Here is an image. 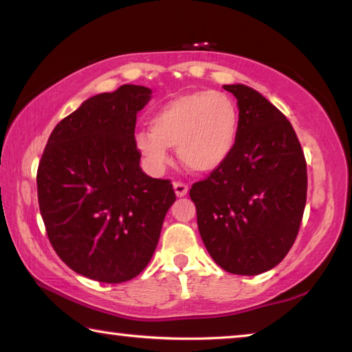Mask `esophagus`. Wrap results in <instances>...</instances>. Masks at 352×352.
I'll return each instance as SVG.
<instances>
[{
  "label": "esophagus",
  "mask_w": 352,
  "mask_h": 352,
  "mask_svg": "<svg viewBox=\"0 0 352 352\" xmlns=\"http://www.w3.org/2000/svg\"><path fill=\"white\" fill-rule=\"evenodd\" d=\"M174 190H175V194L178 195V197H184V195L188 194L189 188H188V184H186V183L175 182V183H174Z\"/></svg>",
  "instance_id": "esophagus-1"
}]
</instances>
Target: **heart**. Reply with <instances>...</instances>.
Instances as JSON below:
<instances>
[{
  "instance_id": "obj_1",
  "label": "heart",
  "mask_w": 352,
  "mask_h": 352,
  "mask_svg": "<svg viewBox=\"0 0 352 352\" xmlns=\"http://www.w3.org/2000/svg\"><path fill=\"white\" fill-rule=\"evenodd\" d=\"M239 135L233 99L220 91H194L160 107L151 118V132L136 133V147L155 168L169 162L168 147H177L182 164L205 174L222 166Z\"/></svg>"
}]
</instances>
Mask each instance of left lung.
<instances>
[{
  "label": "left lung",
  "instance_id": "1",
  "mask_svg": "<svg viewBox=\"0 0 352 352\" xmlns=\"http://www.w3.org/2000/svg\"><path fill=\"white\" fill-rule=\"evenodd\" d=\"M239 107L228 160L189 197L208 253L234 275H259L281 262L300 231L307 194L306 158L294 127L247 85H225Z\"/></svg>",
  "mask_w": 352,
  "mask_h": 352
}]
</instances>
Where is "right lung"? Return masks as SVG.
Listing matches in <instances>:
<instances>
[{"mask_svg":"<svg viewBox=\"0 0 352 352\" xmlns=\"http://www.w3.org/2000/svg\"><path fill=\"white\" fill-rule=\"evenodd\" d=\"M151 93L122 85L87 99L54 127L38 163L47 239L71 270L99 283L129 281L146 269L175 201L170 180L140 168L136 113Z\"/></svg>","mask_w":352,"mask_h":352,"instance_id":"right-lung-1","label":"right lung"}]
</instances>
